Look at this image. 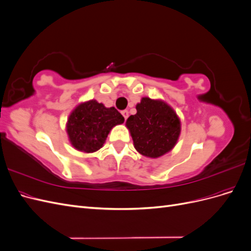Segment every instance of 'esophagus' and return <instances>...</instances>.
Masks as SVG:
<instances>
[{
    "label": "esophagus",
    "mask_w": 251,
    "mask_h": 251,
    "mask_svg": "<svg viewBox=\"0 0 251 251\" xmlns=\"http://www.w3.org/2000/svg\"><path fill=\"white\" fill-rule=\"evenodd\" d=\"M121 114H123L124 118L126 120V118L128 117V112H127V111H123V112H121Z\"/></svg>",
    "instance_id": "obj_1"
}]
</instances>
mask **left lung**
I'll return each mask as SVG.
<instances>
[{
    "mask_svg": "<svg viewBox=\"0 0 251 251\" xmlns=\"http://www.w3.org/2000/svg\"><path fill=\"white\" fill-rule=\"evenodd\" d=\"M136 110L126 123L136 151L149 158L171 151L181 133V121L175 110L165 101L150 97H142Z\"/></svg>",
    "mask_w": 251,
    "mask_h": 251,
    "instance_id": "1",
    "label": "left lung"
}]
</instances>
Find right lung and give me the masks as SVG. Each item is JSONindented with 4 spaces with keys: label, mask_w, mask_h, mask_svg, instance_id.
Returning <instances> with one entry per match:
<instances>
[{
    "label": "right lung",
    "mask_w": 251,
    "mask_h": 251,
    "mask_svg": "<svg viewBox=\"0 0 251 251\" xmlns=\"http://www.w3.org/2000/svg\"><path fill=\"white\" fill-rule=\"evenodd\" d=\"M124 123V116L115 108H107L91 100L80 102L72 110L66 131L71 146L88 154L101 149L112 128Z\"/></svg>",
    "instance_id": "1"
}]
</instances>
